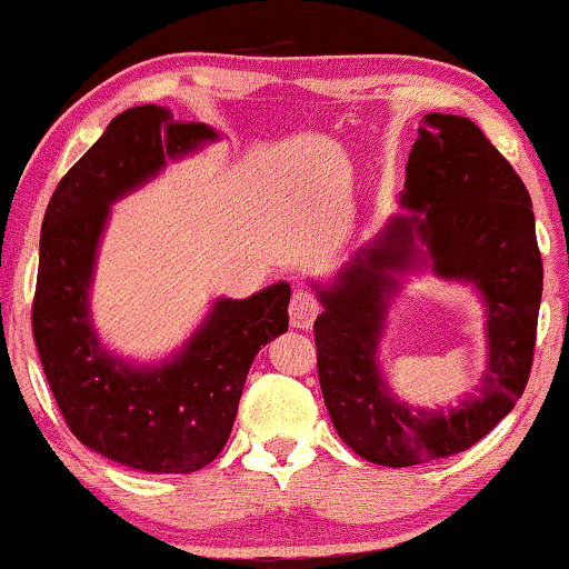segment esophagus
Returning <instances> with one entry per match:
<instances>
[{"mask_svg": "<svg viewBox=\"0 0 569 569\" xmlns=\"http://www.w3.org/2000/svg\"><path fill=\"white\" fill-rule=\"evenodd\" d=\"M321 313V302L311 290H298L290 302V323L295 329H308Z\"/></svg>", "mask_w": 569, "mask_h": 569, "instance_id": "obj_1", "label": "esophagus"}]
</instances>
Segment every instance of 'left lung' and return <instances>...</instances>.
Returning a JSON list of instances; mask_svg holds the SVG:
<instances>
[{"mask_svg": "<svg viewBox=\"0 0 569 569\" xmlns=\"http://www.w3.org/2000/svg\"><path fill=\"white\" fill-rule=\"evenodd\" d=\"M402 206L327 290L313 323L319 381L331 423L368 462L408 468L465 452L515 408L533 366L543 267L533 206L520 174L468 117L426 114L405 167ZM442 278L473 281L487 302L490 360L457 409L416 411L395 401L375 366L395 273L425 260Z\"/></svg>", "mask_w": 569, "mask_h": 569, "instance_id": "obj_1", "label": "left lung"}]
</instances>
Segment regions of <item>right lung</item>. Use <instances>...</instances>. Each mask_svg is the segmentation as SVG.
Here are the masks:
<instances>
[{
    "instance_id": "obj_1",
    "label": "right lung",
    "mask_w": 569,
    "mask_h": 569,
    "mask_svg": "<svg viewBox=\"0 0 569 569\" xmlns=\"http://www.w3.org/2000/svg\"><path fill=\"white\" fill-rule=\"evenodd\" d=\"M209 140H217L211 128L174 122L157 104L117 114L59 180L41 224L31 323L51 395L88 449L146 473H193L221 452L256 352L290 321V284L277 282L213 302L161 366L124 363L96 337L88 290L109 206Z\"/></svg>"
}]
</instances>
